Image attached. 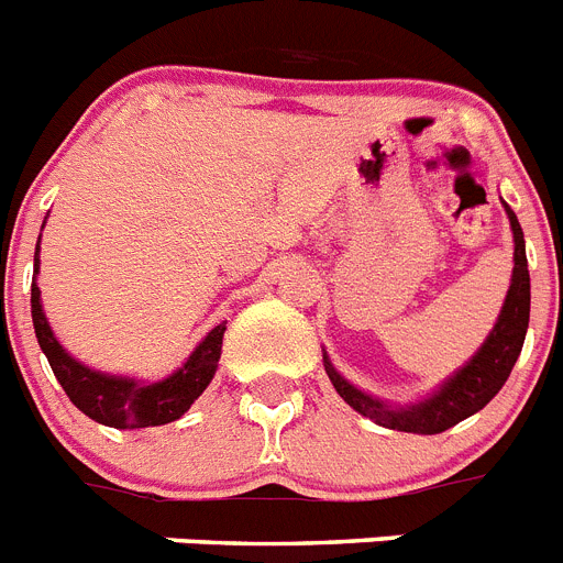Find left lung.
<instances>
[{"label": "left lung", "instance_id": "obj_1", "mask_svg": "<svg viewBox=\"0 0 563 563\" xmlns=\"http://www.w3.org/2000/svg\"><path fill=\"white\" fill-rule=\"evenodd\" d=\"M507 220L514 228V276H510V290H507L505 305H501L499 318H496L494 330L485 338L471 361L460 372L442 383L434 395L426 400H417L411 406H389V402L377 400L366 395L357 386H352L346 377L335 372L324 352V366L330 375L332 386L338 395L350 402L357 415L369 417L377 426L391 431H409V434H440L449 431L451 426L462 422L465 417L476 415L485 409L487 402L499 395L505 380L514 372V363L519 361L521 346H525L527 324H530V271H527L525 256V233H521L516 213L505 202Z\"/></svg>", "mask_w": 563, "mask_h": 563}]
</instances>
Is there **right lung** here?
<instances>
[{
    "label": "right lung",
    "instance_id": "right-lung-1",
    "mask_svg": "<svg viewBox=\"0 0 563 563\" xmlns=\"http://www.w3.org/2000/svg\"><path fill=\"white\" fill-rule=\"evenodd\" d=\"M33 271L38 273V247L36 258H33ZM30 312H33V330H36L38 346L47 355L49 369L58 377L73 406L81 409L89 420L112 426V429H146V426H166V422L180 420L191 409V402L208 389L222 355L225 324H217L197 343V350L188 355L180 369L172 372L163 380L141 383L134 377L103 375V372L89 369L81 361H76L56 341L47 318H44L42 290L36 287V278L30 287Z\"/></svg>",
    "mask_w": 563,
    "mask_h": 563
}]
</instances>
